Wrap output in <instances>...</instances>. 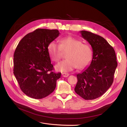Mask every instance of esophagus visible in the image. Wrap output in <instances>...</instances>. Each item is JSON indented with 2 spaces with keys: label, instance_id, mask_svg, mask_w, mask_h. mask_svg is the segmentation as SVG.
I'll return each mask as SVG.
<instances>
[{
  "label": "esophagus",
  "instance_id": "esophagus-1",
  "mask_svg": "<svg viewBox=\"0 0 127 127\" xmlns=\"http://www.w3.org/2000/svg\"><path fill=\"white\" fill-rule=\"evenodd\" d=\"M62 76L64 77H67L69 76V74L68 73H62Z\"/></svg>",
  "mask_w": 127,
  "mask_h": 127
}]
</instances>
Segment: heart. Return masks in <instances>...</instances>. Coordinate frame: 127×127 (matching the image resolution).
<instances>
[{
    "label": "heart",
    "mask_w": 127,
    "mask_h": 127,
    "mask_svg": "<svg viewBox=\"0 0 127 127\" xmlns=\"http://www.w3.org/2000/svg\"><path fill=\"white\" fill-rule=\"evenodd\" d=\"M48 51L52 60L55 62L62 58L63 52L68 51L67 59L56 67L58 71L61 72L69 71L76 67L80 69L85 68L90 64L93 57V51L89 45L71 36L61 38L60 44L55 41L51 42L48 46Z\"/></svg>",
    "instance_id": "b5f03b06"
}]
</instances>
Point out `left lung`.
<instances>
[{"instance_id": "obj_1", "label": "left lung", "mask_w": 127, "mask_h": 127, "mask_svg": "<svg viewBox=\"0 0 127 127\" xmlns=\"http://www.w3.org/2000/svg\"><path fill=\"white\" fill-rule=\"evenodd\" d=\"M82 36L93 49V58L89 67L77 75L76 93L86 100L97 98L112 85L117 67L116 52L105 39L97 34L81 31Z\"/></svg>"}]
</instances>
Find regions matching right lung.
I'll use <instances>...</instances> for the list:
<instances>
[{
	"instance_id": "1",
	"label": "right lung",
	"mask_w": 127,
	"mask_h": 127,
	"mask_svg": "<svg viewBox=\"0 0 127 127\" xmlns=\"http://www.w3.org/2000/svg\"><path fill=\"white\" fill-rule=\"evenodd\" d=\"M58 30L38 29L19 42L14 54V74L28 96L41 99L54 91L61 72L55 73L48 46L59 36Z\"/></svg>"
}]
</instances>
